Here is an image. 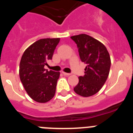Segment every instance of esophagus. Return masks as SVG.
<instances>
[{
    "label": "esophagus",
    "instance_id": "34e87169",
    "mask_svg": "<svg viewBox=\"0 0 133 133\" xmlns=\"http://www.w3.org/2000/svg\"><path fill=\"white\" fill-rule=\"evenodd\" d=\"M63 74L64 75H66V76H69V75H71L70 73H67V72H63Z\"/></svg>",
    "mask_w": 133,
    "mask_h": 133
}]
</instances>
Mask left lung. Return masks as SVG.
I'll return each instance as SVG.
<instances>
[{
  "instance_id": "8db88e82",
  "label": "left lung",
  "mask_w": 133,
  "mask_h": 133,
  "mask_svg": "<svg viewBox=\"0 0 133 133\" xmlns=\"http://www.w3.org/2000/svg\"><path fill=\"white\" fill-rule=\"evenodd\" d=\"M70 38L77 44L82 62L87 64L85 75L78 77L74 90L80 96L90 97L101 89L107 79L111 64L110 55L103 43L89 35L81 34Z\"/></svg>"
}]
</instances>
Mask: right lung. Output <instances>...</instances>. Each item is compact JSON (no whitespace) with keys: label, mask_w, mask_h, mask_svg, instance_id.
Returning <instances> with one entry per match:
<instances>
[{"label":"right lung","mask_w":133,"mask_h":133,"mask_svg":"<svg viewBox=\"0 0 133 133\" xmlns=\"http://www.w3.org/2000/svg\"><path fill=\"white\" fill-rule=\"evenodd\" d=\"M59 38H43L29 46L23 53L19 66V77L27 94L36 102L44 103L55 95L60 72L44 69L52 59Z\"/></svg>","instance_id":"1"}]
</instances>
